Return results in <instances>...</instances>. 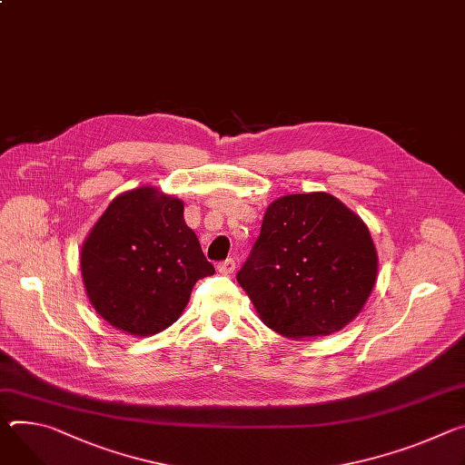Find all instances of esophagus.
Masks as SVG:
<instances>
[{"mask_svg":"<svg viewBox=\"0 0 465 465\" xmlns=\"http://www.w3.org/2000/svg\"><path fill=\"white\" fill-rule=\"evenodd\" d=\"M217 271H219L221 274H232V272L235 271V260H233V258H228V260L217 263Z\"/></svg>","mask_w":465,"mask_h":465,"instance_id":"obj_1","label":"esophagus"}]
</instances>
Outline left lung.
Listing matches in <instances>:
<instances>
[{
    "mask_svg": "<svg viewBox=\"0 0 465 465\" xmlns=\"http://www.w3.org/2000/svg\"><path fill=\"white\" fill-rule=\"evenodd\" d=\"M378 271L363 221L326 193L274 200L237 272L262 321L274 331L328 335L363 308Z\"/></svg>",
    "mask_w": 465,
    "mask_h": 465,
    "instance_id": "obj_1",
    "label": "left lung"
}]
</instances>
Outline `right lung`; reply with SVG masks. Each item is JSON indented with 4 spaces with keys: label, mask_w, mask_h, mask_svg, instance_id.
Wrapping results in <instances>:
<instances>
[{
    "label": "right lung",
    "mask_w": 465,
    "mask_h": 465,
    "mask_svg": "<svg viewBox=\"0 0 465 465\" xmlns=\"http://www.w3.org/2000/svg\"><path fill=\"white\" fill-rule=\"evenodd\" d=\"M81 274L94 310L114 328L153 335L185 310L193 285L215 274L182 200L139 187L116 196L81 248Z\"/></svg>",
    "instance_id": "obj_1"
}]
</instances>
